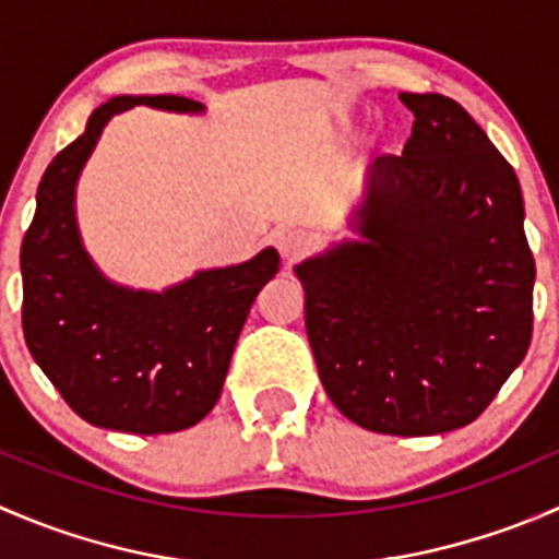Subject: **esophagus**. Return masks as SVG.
Listing matches in <instances>:
<instances>
[{"mask_svg":"<svg viewBox=\"0 0 559 559\" xmlns=\"http://www.w3.org/2000/svg\"><path fill=\"white\" fill-rule=\"evenodd\" d=\"M275 246H278L281 257L292 264L311 251V238H308L306 233H300V229H281V233L275 235Z\"/></svg>","mask_w":559,"mask_h":559,"instance_id":"esophagus-1","label":"esophagus"}]
</instances>
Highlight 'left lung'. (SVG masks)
I'll use <instances>...</instances> for the list:
<instances>
[{
  "label": "left lung",
  "instance_id": "obj_1",
  "mask_svg": "<svg viewBox=\"0 0 559 559\" xmlns=\"http://www.w3.org/2000/svg\"><path fill=\"white\" fill-rule=\"evenodd\" d=\"M403 156L373 159L332 240L295 267L321 384L346 419L438 436L481 416L533 335L535 262L514 167L462 105L400 94Z\"/></svg>",
  "mask_w": 559,
  "mask_h": 559
}]
</instances>
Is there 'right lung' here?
Segmentation results:
<instances>
[{
  "instance_id": "1",
  "label": "right lung",
  "mask_w": 559,
  "mask_h": 559,
  "mask_svg": "<svg viewBox=\"0 0 559 559\" xmlns=\"http://www.w3.org/2000/svg\"><path fill=\"white\" fill-rule=\"evenodd\" d=\"M134 105L205 112L202 103L173 94L112 97L50 162L21 243L24 337L81 419L105 430L159 436L194 427L211 414L248 311L275 278L281 257L267 246L248 262L197 270L162 292L107 278L83 246L78 180L112 116Z\"/></svg>"
}]
</instances>
